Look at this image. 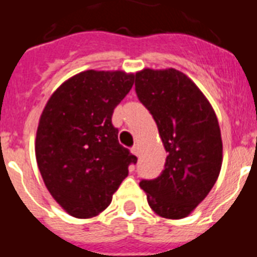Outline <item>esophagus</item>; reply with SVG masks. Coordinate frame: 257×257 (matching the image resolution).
Instances as JSON below:
<instances>
[{"label":"esophagus","instance_id":"1","mask_svg":"<svg viewBox=\"0 0 257 257\" xmlns=\"http://www.w3.org/2000/svg\"><path fill=\"white\" fill-rule=\"evenodd\" d=\"M131 152H133L136 157H139V145H134L133 148H131Z\"/></svg>","mask_w":257,"mask_h":257}]
</instances>
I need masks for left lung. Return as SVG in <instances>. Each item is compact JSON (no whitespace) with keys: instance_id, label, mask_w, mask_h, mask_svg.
<instances>
[{"instance_id":"left-lung-1","label":"left lung","mask_w":257,"mask_h":257,"mask_svg":"<svg viewBox=\"0 0 257 257\" xmlns=\"http://www.w3.org/2000/svg\"><path fill=\"white\" fill-rule=\"evenodd\" d=\"M139 100L156 121L167 152L165 170L140 181L149 207L165 219H184L219 178L222 140L212 105L198 86L174 68L136 72Z\"/></svg>"}]
</instances>
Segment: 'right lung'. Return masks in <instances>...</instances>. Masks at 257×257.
I'll return each instance as SVG.
<instances>
[{
  "label": "right lung",
  "mask_w": 257,
  "mask_h": 257,
  "mask_svg": "<svg viewBox=\"0 0 257 257\" xmlns=\"http://www.w3.org/2000/svg\"><path fill=\"white\" fill-rule=\"evenodd\" d=\"M135 73L88 69L52 92L40 117L36 160L47 190L70 216L90 219L112 202L138 158L118 143L115 106Z\"/></svg>",
  "instance_id": "add662e5"
}]
</instances>
